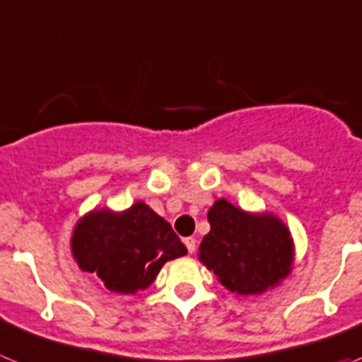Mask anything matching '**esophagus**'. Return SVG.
I'll list each match as a JSON object with an SVG mask.
<instances>
[{
	"mask_svg": "<svg viewBox=\"0 0 362 362\" xmlns=\"http://www.w3.org/2000/svg\"><path fill=\"white\" fill-rule=\"evenodd\" d=\"M185 247H187V251H189V253H194V250H197V240H194L193 237L185 238Z\"/></svg>",
	"mask_w": 362,
	"mask_h": 362,
	"instance_id": "1",
	"label": "esophagus"
}]
</instances>
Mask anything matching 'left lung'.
Here are the masks:
<instances>
[{"label": "left lung", "instance_id": "8db88e82", "mask_svg": "<svg viewBox=\"0 0 362 362\" xmlns=\"http://www.w3.org/2000/svg\"><path fill=\"white\" fill-rule=\"evenodd\" d=\"M209 233L199 260L237 295H262L290 275L295 244L290 228L269 211H246L218 199L207 211Z\"/></svg>", "mask_w": 362, "mask_h": 362}]
</instances>
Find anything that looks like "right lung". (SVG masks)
<instances>
[{
    "label": "right lung",
    "instance_id": "obj_1",
    "mask_svg": "<svg viewBox=\"0 0 362 362\" xmlns=\"http://www.w3.org/2000/svg\"><path fill=\"white\" fill-rule=\"evenodd\" d=\"M71 253L81 272L96 276L112 293L134 295L155 282L162 266L187 247L171 224L146 202L124 211L93 209L76 222Z\"/></svg>",
    "mask_w": 362,
    "mask_h": 362
}]
</instances>
